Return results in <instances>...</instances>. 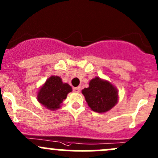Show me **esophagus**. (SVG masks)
Masks as SVG:
<instances>
[{
  "mask_svg": "<svg viewBox=\"0 0 158 158\" xmlns=\"http://www.w3.org/2000/svg\"><path fill=\"white\" fill-rule=\"evenodd\" d=\"M80 90H81V87H80V86L73 88V91H74V92H75V93H79Z\"/></svg>",
  "mask_w": 158,
  "mask_h": 158,
  "instance_id": "obj_1",
  "label": "esophagus"
}]
</instances>
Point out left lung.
<instances>
[{
  "label": "left lung",
  "mask_w": 158,
  "mask_h": 158,
  "mask_svg": "<svg viewBox=\"0 0 158 158\" xmlns=\"http://www.w3.org/2000/svg\"><path fill=\"white\" fill-rule=\"evenodd\" d=\"M82 93L88 106L96 112L108 111L118 102V91L114 86L99 77L91 80L89 87L84 88Z\"/></svg>",
  "instance_id": "8db88e82"
}]
</instances>
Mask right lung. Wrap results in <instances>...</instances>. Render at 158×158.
<instances>
[{"mask_svg": "<svg viewBox=\"0 0 158 158\" xmlns=\"http://www.w3.org/2000/svg\"><path fill=\"white\" fill-rule=\"evenodd\" d=\"M72 90L71 86L63 84L58 76H52L47 79L44 85L40 88L38 99L40 104L50 110L60 107V104L67 97V94Z\"/></svg>", "mask_w": 158, "mask_h": 158, "instance_id": "1", "label": "right lung"}]
</instances>
